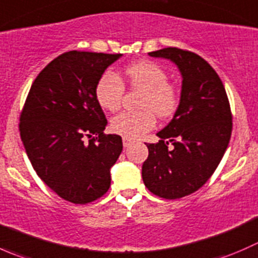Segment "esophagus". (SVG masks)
<instances>
[{"mask_svg": "<svg viewBox=\"0 0 258 258\" xmlns=\"http://www.w3.org/2000/svg\"><path fill=\"white\" fill-rule=\"evenodd\" d=\"M122 142H123V147H130V146L134 144V140L128 139V137H123Z\"/></svg>", "mask_w": 258, "mask_h": 258, "instance_id": "obj_1", "label": "esophagus"}]
</instances>
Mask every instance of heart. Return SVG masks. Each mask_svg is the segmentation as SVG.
Returning <instances> with one entry per match:
<instances>
[{"label": "heart", "mask_w": 258, "mask_h": 258, "mask_svg": "<svg viewBox=\"0 0 258 258\" xmlns=\"http://www.w3.org/2000/svg\"><path fill=\"white\" fill-rule=\"evenodd\" d=\"M130 85L141 90L144 95L140 100L136 112H121L111 119V130L117 135L136 139L155 127L156 114L162 118L171 116L177 108V91L168 83L167 72L152 61H137L126 69ZM124 86L113 71H106L96 86V98L102 108L116 111L121 106Z\"/></svg>", "instance_id": "b5f03b06"}]
</instances>
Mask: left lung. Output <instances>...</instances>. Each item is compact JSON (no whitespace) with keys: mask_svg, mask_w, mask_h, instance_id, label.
Masks as SVG:
<instances>
[{"mask_svg":"<svg viewBox=\"0 0 258 258\" xmlns=\"http://www.w3.org/2000/svg\"><path fill=\"white\" fill-rule=\"evenodd\" d=\"M148 54L173 62L182 87L173 118L157 132L161 140L147 145L142 178L156 196L181 199L204 186L222 160L232 131L230 102L222 81L199 54L176 47Z\"/></svg>","mask_w":258,"mask_h":258,"instance_id":"8db88e82","label":"left lung"}]
</instances>
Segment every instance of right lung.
<instances>
[{
	"mask_svg": "<svg viewBox=\"0 0 258 258\" xmlns=\"http://www.w3.org/2000/svg\"><path fill=\"white\" fill-rule=\"evenodd\" d=\"M121 56L62 53L33 81L21 113V140L32 167L72 204H88L108 191L111 167L122 152L121 136L103 134L107 119L96 98L98 80Z\"/></svg>",
	"mask_w": 258,
	"mask_h": 258,
	"instance_id": "add662e5",
	"label": "right lung"
}]
</instances>
